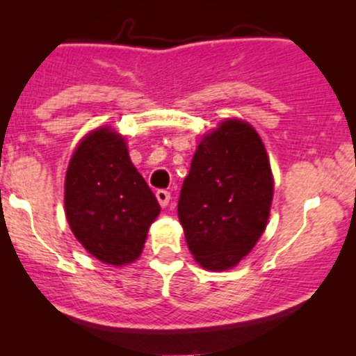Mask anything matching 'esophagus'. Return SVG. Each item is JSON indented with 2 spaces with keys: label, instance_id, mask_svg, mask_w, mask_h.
<instances>
[{
  "label": "esophagus",
  "instance_id": "esophagus-1",
  "mask_svg": "<svg viewBox=\"0 0 356 356\" xmlns=\"http://www.w3.org/2000/svg\"><path fill=\"white\" fill-rule=\"evenodd\" d=\"M156 200H158V203L161 204V207H167L168 201H170V193H168L167 189H158Z\"/></svg>",
  "mask_w": 356,
  "mask_h": 356
}]
</instances>
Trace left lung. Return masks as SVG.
Wrapping results in <instances>:
<instances>
[{
	"instance_id": "8db88e82",
	"label": "left lung",
	"mask_w": 356,
	"mask_h": 356,
	"mask_svg": "<svg viewBox=\"0 0 356 356\" xmlns=\"http://www.w3.org/2000/svg\"><path fill=\"white\" fill-rule=\"evenodd\" d=\"M274 196L260 136L229 118L204 136L182 184L177 213L193 257L208 270H227L264 234Z\"/></svg>"
}]
</instances>
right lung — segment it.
<instances>
[{"mask_svg": "<svg viewBox=\"0 0 356 356\" xmlns=\"http://www.w3.org/2000/svg\"><path fill=\"white\" fill-rule=\"evenodd\" d=\"M68 225L89 253L108 265L138 260L160 204L110 127L89 132L65 177Z\"/></svg>", "mask_w": 356, "mask_h": 356, "instance_id": "obj_1", "label": "right lung"}]
</instances>
